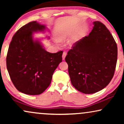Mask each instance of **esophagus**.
Masks as SVG:
<instances>
[{
	"instance_id": "34e87169",
	"label": "esophagus",
	"mask_w": 124,
	"mask_h": 124,
	"mask_svg": "<svg viewBox=\"0 0 124 124\" xmlns=\"http://www.w3.org/2000/svg\"><path fill=\"white\" fill-rule=\"evenodd\" d=\"M67 52H65V51H64V52H63V54H62V60H65V56H67Z\"/></svg>"
}]
</instances>
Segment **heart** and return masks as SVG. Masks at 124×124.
Returning <instances> with one entry per match:
<instances>
[{
  "label": "heart",
  "instance_id": "heart-1",
  "mask_svg": "<svg viewBox=\"0 0 124 124\" xmlns=\"http://www.w3.org/2000/svg\"><path fill=\"white\" fill-rule=\"evenodd\" d=\"M67 38V35L65 34H62L59 35V39L60 40L66 39Z\"/></svg>",
  "mask_w": 124,
  "mask_h": 124
}]
</instances>
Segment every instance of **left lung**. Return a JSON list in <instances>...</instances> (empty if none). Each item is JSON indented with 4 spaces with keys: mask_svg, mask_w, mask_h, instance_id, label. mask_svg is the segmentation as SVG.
<instances>
[{
    "mask_svg": "<svg viewBox=\"0 0 124 124\" xmlns=\"http://www.w3.org/2000/svg\"><path fill=\"white\" fill-rule=\"evenodd\" d=\"M88 36L74 44L65 61L72 85L84 94L106 87L112 79L117 60V47L106 26L94 21Z\"/></svg>",
    "mask_w": 124,
    "mask_h": 124,
    "instance_id": "8db88e82",
    "label": "left lung"
}]
</instances>
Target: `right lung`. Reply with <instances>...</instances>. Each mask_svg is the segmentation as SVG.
Listing matches in <instances>:
<instances>
[{"label": "right lung", "instance_id": "right-lung-1", "mask_svg": "<svg viewBox=\"0 0 124 124\" xmlns=\"http://www.w3.org/2000/svg\"><path fill=\"white\" fill-rule=\"evenodd\" d=\"M46 29L38 22H30L17 31L10 43L7 68L15 87L23 94L35 95L45 91L62 62V51L50 53L39 40L34 39V33Z\"/></svg>", "mask_w": 124, "mask_h": 124}]
</instances>
